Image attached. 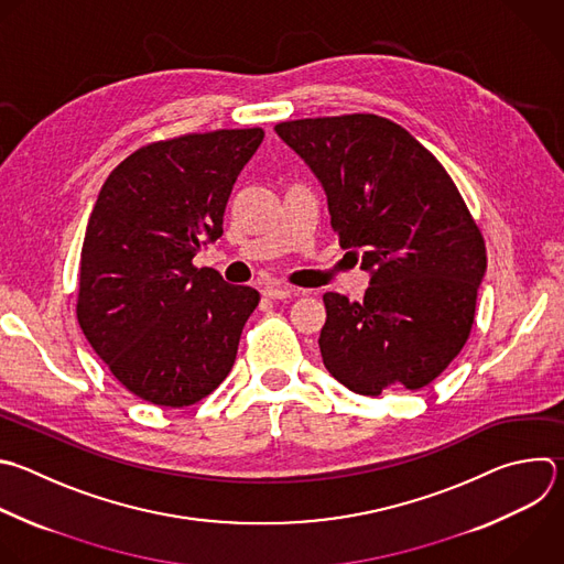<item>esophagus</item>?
<instances>
[{
    "label": "esophagus",
    "instance_id": "34e87169",
    "mask_svg": "<svg viewBox=\"0 0 564 564\" xmlns=\"http://www.w3.org/2000/svg\"><path fill=\"white\" fill-rule=\"evenodd\" d=\"M263 294H265L268 299H292V296L303 294V290L290 288V285H265V288H263Z\"/></svg>",
    "mask_w": 564,
    "mask_h": 564
}]
</instances>
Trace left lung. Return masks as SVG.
Instances as JSON below:
<instances>
[{
    "instance_id": "left-lung-1",
    "label": "left lung",
    "mask_w": 564,
    "mask_h": 564,
    "mask_svg": "<svg viewBox=\"0 0 564 564\" xmlns=\"http://www.w3.org/2000/svg\"><path fill=\"white\" fill-rule=\"evenodd\" d=\"M276 134L327 195L332 228L371 274L362 301L325 292L318 347L362 397L421 390L469 338L487 270L482 235L441 161L379 115L296 119Z\"/></svg>"
}]
</instances>
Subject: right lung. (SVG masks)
<instances>
[{"label": "right lung", "instance_id": "1", "mask_svg": "<svg viewBox=\"0 0 564 564\" xmlns=\"http://www.w3.org/2000/svg\"><path fill=\"white\" fill-rule=\"evenodd\" d=\"M261 128L193 132L123 159L88 219L77 321L115 379L159 408H187L230 373L261 296L195 254L224 235L232 185Z\"/></svg>", "mask_w": 564, "mask_h": 564}]
</instances>
